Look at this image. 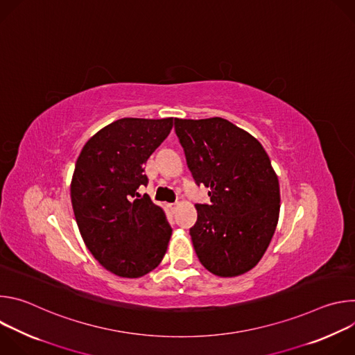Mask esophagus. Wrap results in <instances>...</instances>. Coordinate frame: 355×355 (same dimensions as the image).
I'll list each match as a JSON object with an SVG mask.
<instances>
[{
  "label": "esophagus",
  "instance_id": "34e87169",
  "mask_svg": "<svg viewBox=\"0 0 355 355\" xmlns=\"http://www.w3.org/2000/svg\"><path fill=\"white\" fill-rule=\"evenodd\" d=\"M177 207H178V204H168V208L171 209V211H174V209H177Z\"/></svg>",
  "mask_w": 355,
  "mask_h": 355
}]
</instances>
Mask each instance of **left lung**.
Segmentation results:
<instances>
[{
  "label": "left lung",
  "mask_w": 355,
  "mask_h": 355,
  "mask_svg": "<svg viewBox=\"0 0 355 355\" xmlns=\"http://www.w3.org/2000/svg\"><path fill=\"white\" fill-rule=\"evenodd\" d=\"M175 133L211 205H195L189 234L196 256L218 277H237L263 259L279 218V182L261 143L223 118L178 119Z\"/></svg>",
  "instance_id": "obj_1"
}]
</instances>
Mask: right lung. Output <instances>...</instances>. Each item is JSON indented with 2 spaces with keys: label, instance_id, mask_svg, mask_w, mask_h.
Returning a JSON list of instances; mask_svg holds the SVG:
<instances>
[{
  "label": "right lung",
  "instance_id": "add662e5",
  "mask_svg": "<svg viewBox=\"0 0 355 355\" xmlns=\"http://www.w3.org/2000/svg\"><path fill=\"white\" fill-rule=\"evenodd\" d=\"M173 129V118L118 119L98 130L77 159L70 192L81 237L99 264L139 278L163 260L173 233L162 207L136 192L147 185V159Z\"/></svg>",
  "mask_w": 355,
  "mask_h": 355
}]
</instances>
